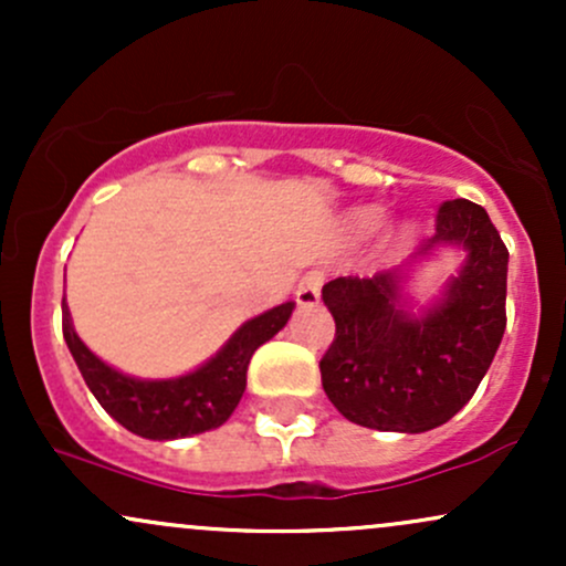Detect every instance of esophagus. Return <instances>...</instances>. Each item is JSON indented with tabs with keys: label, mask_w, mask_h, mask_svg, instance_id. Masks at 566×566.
<instances>
[{
	"label": "esophagus",
	"mask_w": 566,
	"mask_h": 566,
	"mask_svg": "<svg viewBox=\"0 0 566 566\" xmlns=\"http://www.w3.org/2000/svg\"><path fill=\"white\" fill-rule=\"evenodd\" d=\"M322 284H324V271H308L301 279V284H297L295 290V301L301 305H314L319 303V292H322Z\"/></svg>",
	"instance_id": "obj_1"
}]
</instances>
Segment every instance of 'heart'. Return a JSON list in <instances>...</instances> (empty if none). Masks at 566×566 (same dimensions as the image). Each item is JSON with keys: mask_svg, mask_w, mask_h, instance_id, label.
<instances>
[{"mask_svg": "<svg viewBox=\"0 0 566 566\" xmlns=\"http://www.w3.org/2000/svg\"><path fill=\"white\" fill-rule=\"evenodd\" d=\"M380 220H382V212L375 210V207H369V210H361L359 216H356L354 223L359 231H375L380 226Z\"/></svg>", "mask_w": 566, "mask_h": 566, "instance_id": "heart-1", "label": "heart"}]
</instances>
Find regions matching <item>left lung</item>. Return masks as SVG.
<instances>
[{
	"label": "left lung",
	"mask_w": 566,
	"mask_h": 566,
	"mask_svg": "<svg viewBox=\"0 0 566 566\" xmlns=\"http://www.w3.org/2000/svg\"><path fill=\"white\" fill-rule=\"evenodd\" d=\"M460 244L465 269L423 319L399 308L396 274L337 276L322 287L335 337L319 369L329 401L350 423L423 433L476 394L505 333L509 250L482 205L441 201L420 252Z\"/></svg>",
	"instance_id": "1"
}]
</instances>
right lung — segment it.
Segmentation results:
<instances>
[{
	"label": "right lung",
	"mask_w": 566,
	"mask_h": 566,
	"mask_svg": "<svg viewBox=\"0 0 566 566\" xmlns=\"http://www.w3.org/2000/svg\"><path fill=\"white\" fill-rule=\"evenodd\" d=\"M292 303L255 316L226 343L216 359L197 373L172 380H135L103 365L80 340L63 301V337L84 382L108 415L143 439H180L223 426L237 409L247 386L252 354L271 340L290 319Z\"/></svg>",
	"instance_id": "1"
}]
</instances>
